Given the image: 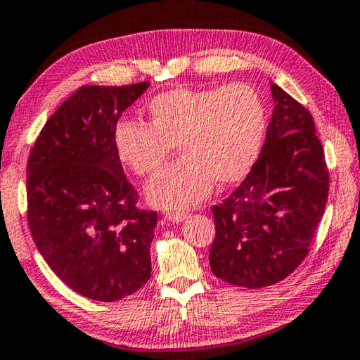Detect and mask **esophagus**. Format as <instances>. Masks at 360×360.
<instances>
[{
    "instance_id": "obj_1",
    "label": "esophagus",
    "mask_w": 360,
    "mask_h": 360,
    "mask_svg": "<svg viewBox=\"0 0 360 360\" xmlns=\"http://www.w3.org/2000/svg\"><path fill=\"white\" fill-rule=\"evenodd\" d=\"M165 218H167L169 222H173V224H178V222L187 219V214L181 213V211H169V213L165 214Z\"/></svg>"
}]
</instances>
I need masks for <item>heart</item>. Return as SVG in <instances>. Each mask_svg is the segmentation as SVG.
Instances as JSON below:
<instances>
[{
  "label": "heart",
  "mask_w": 360,
  "mask_h": 360,
  "mask_svg": "<svg viewBox=\"0 0 360 360\" xmlns=\"http://www.w3.org/2000/svg\"><path fill=\"white\" fill-rule=\"evenodd\" d=\"M150 123L123 120L115 147L136 174H152L178 146L182 157L147 182L146 195L160 208H191L213 189L252 169L266 131V110L248 84L203 89L171 88L147 105Z\"/></svg>",
  "instance_id": "b5f03b06"
}]
</instances>
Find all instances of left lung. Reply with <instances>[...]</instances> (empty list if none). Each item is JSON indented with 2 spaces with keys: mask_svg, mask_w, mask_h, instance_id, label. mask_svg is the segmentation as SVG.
<instances>
[{
  "mask_svg": "<svg viewBox=\"0 0 360 360\" xmlns=\"http://www.w3.org/2000/svg\"><path fill=\"white\" fill-rule=\"evenodd\" d=\"M266 141L236 192L214 205L210 267L247 288L290 276L309 252L328 197V171L311 113L271 82Z\"/></svg>",
  "mask_w": 360,
  "mask_h": 360,
  "instance_id": "1",
  "label": "left lung"
}]
</instances>
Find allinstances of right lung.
Returning a JSON list of instances; mask_svg holds the SVG:
<instances>
[{
  "label": "right lung",
  "instance_id": "right-lung-1",
  "mask_svg": "<svg viewBox=\"0 0 360 360\" xmlns=\"http://www.w3.org/2000/svg\"><path fill=\"white\" fill-rule=\"evenodd\" d=\"M150 86H82L44 124L27 165L28 226L39 255L73 292L117 301L149 282L155 211L136 208L115 128Z\"/></svg>",
  "mask_w": 360,
  "mask_h": 360
}]
</instances>
